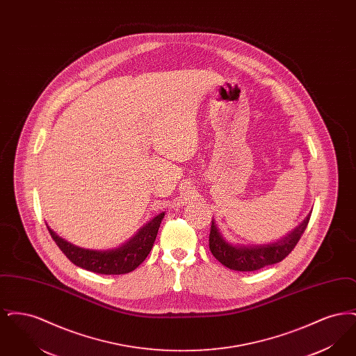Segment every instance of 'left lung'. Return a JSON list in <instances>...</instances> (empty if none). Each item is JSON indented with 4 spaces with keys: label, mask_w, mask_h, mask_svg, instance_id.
<instances>
[{
    "label": "left lung",
    "mask_w": 356,
    "mask_h": 356,
    "mask_svg": "<svg viewBox=\"0 0 356 356\" xmlns=\"http://www.w3.org/2000/svg\"><path fill=\"white\" fill-rule=\"evenodd\" d=\"M309 221V215L305 220L296 227L287 236L276 243L254 247H234L228 244L212 221L209 231V250L222 266L235 271H257L267 266L276 264L286 259L291 251L296 247L300 237L305 234Z\"/></svg>",
    "instance_id": "left-lung-1"
}]
</instances>
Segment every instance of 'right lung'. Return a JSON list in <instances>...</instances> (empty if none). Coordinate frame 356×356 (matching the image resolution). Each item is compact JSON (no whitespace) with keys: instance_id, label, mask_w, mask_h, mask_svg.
Instances as JSON below:
<instances>
[{"instance_id":"1","label":"right lung","mask_w":356,"mask_h":356,"mask_svg":"<svg viewBox=\"0 0 356 356\" xmlns=\"http://www.w3.org/2000/svg\"><path fill=\"white\" fill-rule=\"evenodd\" d=\"M163 218L164 213L157 215L151 222L143 227L138 234L127 244L111 251L84 250L57 236L49 227L48 231L58 248L63 251V254L74 266L100 275H124L136 270L147 259L152 250L153 243L157 236Z\"/></svg>"}]
</instances>
